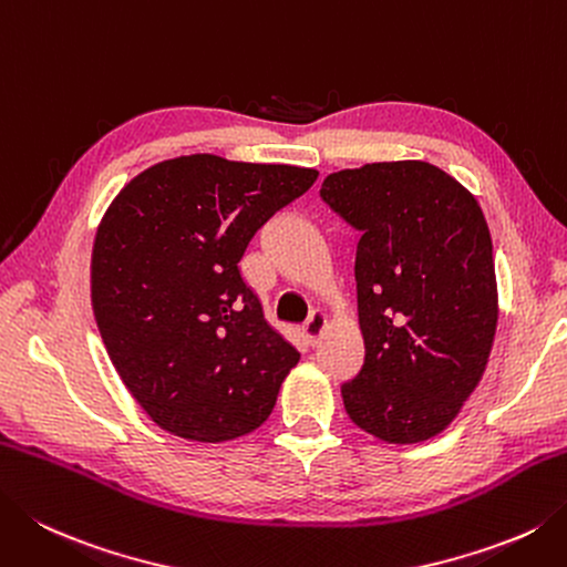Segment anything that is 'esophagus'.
Masks as SVG:
<instances>
[{"label": "esophagus", "mask_w": 567, "mask_h": 567, "mask_svg": "<svg viewBox=\"0 0 567 567\" xmlns=\"http://www.w3.org/2000/svg\"><path fill=\"white\" fill-rule=\"evenodd\" d=\"M324 329H327V317L324 315H321V312L309 315V319L305 321V327H302V334H305L309 347H315L319 337L324 334Z\"/></svg>", "instance_id": "esophagus-1"}]
</instances>
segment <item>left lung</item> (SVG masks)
<instances>
[{
    "mask_svg": "<svg viewBox=\"0 0 567 567\" xmlns=\"http://www.w3.org/2000/svg\"><path fill=\"white\" fill-rule=\"evenodd\" d=\"M319 196L361 233L353 275L365 357L341 385L343 408L391 445L435 437L482 381L496 334L482 208L447 172L417 159L334 172Z\"/></svg>",
    "mask_w": 567,
    "mask_h": 567,
    "instance_id": "1",
    "label": "left lung"
}]
</instances>
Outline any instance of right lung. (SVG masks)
<instances>
[{
	"instance_id": "obj_1",
	"label": "right lung",
	"mask_w": 567,
	"mask_h": 567,
	"mask_svg": "<svg viewBox=\"0 0 567 567\" xmlns=\"http://www.w3.org/2000/svg\"><path fill=\"white\" fill-rule=\"evenodd\" d=\"M317 169L166 159L100 220L91 299L107 357L162 430L194 442L248 435L272 413L299 353L265 321L238 262Z\"/></svg>"
}]
</instances>
